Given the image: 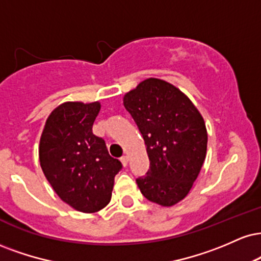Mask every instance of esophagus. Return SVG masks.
Here are the masks:
<instances>
[{
	"label": "esophagus",
	"mask_w": 261,
	"mask_h": 261,
	"mask_svg": "<svg viewBox=\"0 0 261 261\" xmlns=\"http://www.w3.org/2000/svg\"><path fill=\"white\" fill-rule=\"evenodd\" d=\"M120 161H121L122 166H126L127 163H128V156H127V155H124V156H122V158L120 159Z\"/></svg>",
	"instance_id": "esophagus-1"
}]
</instances>
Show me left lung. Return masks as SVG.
<instances>
[{"label":"left lung","instance_id":"8db88e82","mask_svg":"<svg viewBox=\"0 0 261 261\" xmlns=\"http://www.w3.org/2000/svg\"><path fill=\"white\" fill-rule=\"evenodd\" d=\"M124 107L142 134L149 169L136 180L150 202L171 206L187 196L206 154L204 119L174 85L149 77L124 96Z\"/></svg>","mask_w":261,"mask_h":261}]
</instances>
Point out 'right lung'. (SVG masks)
Segmentation results:
<instances>
[{
	"label": "right lung",
	"instance_id": "obj_1",
	"mask_svg": "<svg viewBox=\"0 0 261 261\" xmlns=\"http://www.w3.org/2000/svg\"><path fill=\"white\" fill-rule=\"evenodd\" d=\"M99 102H65L47 118L40 139L41 169L59 198L83 213L111 202L121 163L112 158L105 140L92 133Z\"/></svg>",
	"mask_w": 261,
	"mask_h": 261
}]
</instances>
